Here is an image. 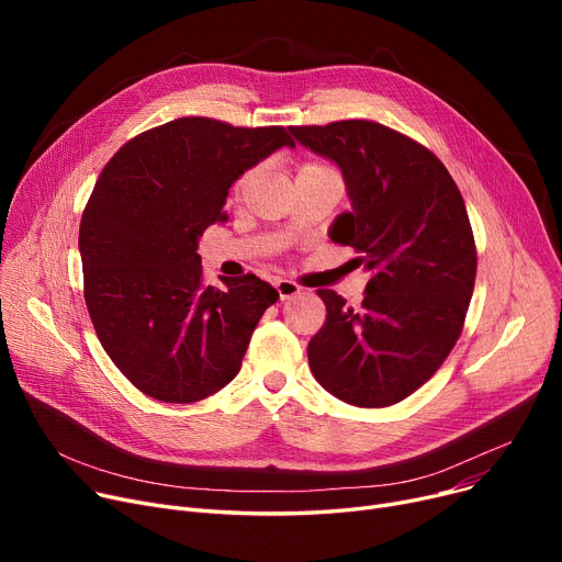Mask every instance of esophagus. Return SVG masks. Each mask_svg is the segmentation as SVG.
Segmentation results:
<instances>
[{
    "label": "esophagus",
    "instance_id": "esophagus-1",
    "mask_svg": "<svg viewBox=\"0 0 562 562\" xmlns=\"http://www.w3.org/2000/svg\"><path fill=\"white\" fill-rule=\"evenodd\" d=\"M276 289H278L282 301H289V299L299 296V293H301V286L296 282H291V280H276Z\"/></svg>",
    "mask_w": 562,
    "mask_h": 562
}]
</instances>
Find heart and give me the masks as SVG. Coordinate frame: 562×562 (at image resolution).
<instances>
[{
  "mask_svg": "<svg viewBox=\"0 0 562 562\" xmlns=\"http://www.w3.org/2000/svg\"><path fill=\"white\" fill-rule=\"evenodd\" d=\"M314 172H333L330 168H326V166H321V164H305V166H301V170H299V175H314ZM248 177L250 175H244L239 182H236V189H241L246 182H248Z\"/></svg>",
  "mask_w": 562,
  "mask_h": 562,
  "instance_id": "heart-1",
  "label": "heart"
}]
</instances>
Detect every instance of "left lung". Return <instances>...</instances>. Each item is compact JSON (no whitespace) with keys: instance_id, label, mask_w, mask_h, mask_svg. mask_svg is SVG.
<instances>
[{"instance_id":"left-lung-1","label":"left lung","mask_w":562,"mask_h":562,"mask_svg":"<svg viewBox=\"0 0 562 562\" xmlns=\"http://www.w3.org/2000/svg\"><path fill=\"white\" fill-rule=\"evenodd\" d=\"M335 161L350 212L330 239L356 248L371 273L360 307L333 289L316 293L328 316L307 346L314 378L358 407L403 401L456 346L476 282V244L453 177L430 150L385 125L341 121L289 127Z\"/></svg>"}]
</instances>
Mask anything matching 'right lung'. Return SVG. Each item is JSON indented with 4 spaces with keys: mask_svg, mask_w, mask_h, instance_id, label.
I'll list each match as a JSON object with an SVG mask.
<instances>
[{
    "mask_svg": "<svg viewBox=\"0 0 562 562\" xmlns=\"http://www.w3.org/2000/svg\"><path fill=\"white\" fill-rule=\"evenodd\" d=\"M284 145L296 147L284 127L177 117L100 172L79 225L83 299L106 356L143 394L195 403L239 373L280 293L252 273L206 286L198 241L225 221L229 187Z\"/></svg>",
    "mask_w": 562,
    "mask_h": 562,
    "instance_id": "obj_1",
    "label": "right lung"
}]
</instances>
